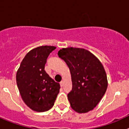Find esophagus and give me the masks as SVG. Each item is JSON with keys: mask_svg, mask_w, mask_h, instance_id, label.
<instances>
[{"mask_svg": "<svg viewBox=\"0 0 129 129\" xmlns=\"http://www.w3.org/2000/svg\"><path fill=\"white\" fill-rule=\"evenodd\" d=\"M60 85H61V86H62L64 85V81H62L60 82Z\"/></svg>", "mask_w": 129, "mask_h": 129, "instance_id": "1", "label": "esophagus"}]
</instances>
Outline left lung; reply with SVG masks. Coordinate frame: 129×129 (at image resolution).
I'll use <instances>...</instances> for the list:
<instances>
[{
  "label": "left lung",
  "mask_w": 129,
  "mask_h": 129,
  "mask_svg": "<svg viewBox=\"0 0 129 129\" xmlns=\"http://www.w3.org/2000/svg\"><path fill=\"white\" fill-rule=\"evenodd\" d=\"M71 74L72 89L68 94L72 109L86 113L94 109L107 90V74L103 64L85 49L69 47L58 52Z\"/></svg>",
  "instance_id": "left-lung-1"
}]
</instances>
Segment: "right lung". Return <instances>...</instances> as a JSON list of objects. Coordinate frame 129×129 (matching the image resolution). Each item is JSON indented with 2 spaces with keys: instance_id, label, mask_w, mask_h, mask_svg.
I'll list each match as a JSON object with an SVG mask.
<instances>
[{
  "instance_id": "obj_1",
  "label": "right lung",
  "mask_w": 129,
  "mask_h": 129,
  "mask_svg": "<svg viewBox=\"0 0 129 129\" xmlns=\"http://www.w3.org/2000/svg\"><path fill=\"white\" fill-rule=\"evenodd\" d=\"M56 47L41 46L29 51L17 72L16 81L25 104L36 112L50 110L60 89L59 83L44 70L46 59Z\"/></svg>"
}]
</instances>
